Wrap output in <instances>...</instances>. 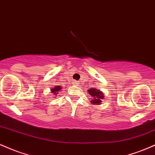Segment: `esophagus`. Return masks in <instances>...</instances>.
Listing matches in <instances>:
<instances>
[{
    "mask_svg": "<svg viewBox=\"0 0 155 155\" xmlns=\"http://www.w3.org/2000/svg\"><path fill=\"white\" fill-rule=\"evenodd\" d=\"M74 84L75 85V86H78V85L80 84L79 81H74Z\"/></svg>",
    "mask_w": 155,
    "mask_h": 155,
    "instance_id": "esophagus-1",
    "label": "esophagus"
}]
</instances>
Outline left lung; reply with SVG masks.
<instances>
[{"label":"left lung","instance_id":"left-lung-1","mask_svg":"<svg viewBox=\"0 0 155 155\" xmlns=\"http://www.w3.org/2000/svg\"><path fill=\"white\" fill-rule=\"evenodd\" d=\"M87 91L89 92V94L92 97L91 99L92 104H101V101H102V99H104V97L102 92L99 91V90H96L95 89L93 88L89 89Z\"/></svg>","mask_w":155,"mask_h":155}]
</instances>
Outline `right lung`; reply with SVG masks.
Returning a JSON list of instances; mask_svg holds the SVG:
<instances>
[{
    "label": "right lung",
    "instance_id": "right-lung-1",
    "mask_svg": "<svg viewBox=\"0 0 155 155\" xmlns=\"http://www.w3.org/2000/svg\"><path fill=\"white\" fill-rule=\"evenodd\" d=\"M61 90V87H60V86H56L54 88L51 89V92H52L54 95H57V94H58V91H59V90Z\"/></svg>",
    "mask_w": 155,
    "mask_h": 155
}]
</instances>
